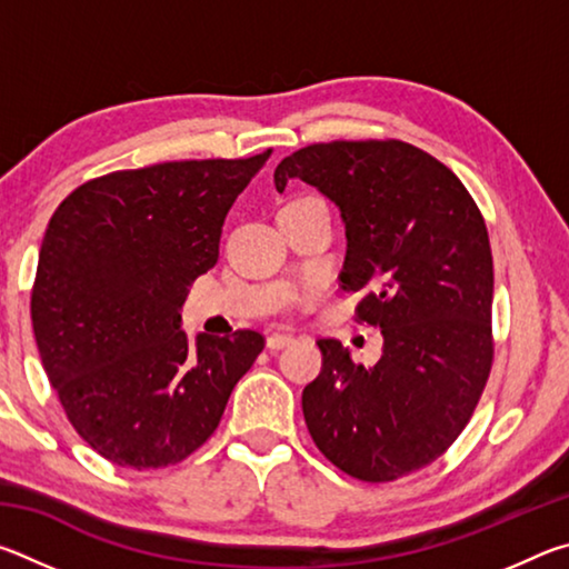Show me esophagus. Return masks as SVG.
<instances>
[{"mask_svg": "<svg viewBox=\"0 0 569 569\" xmlns=\"http://www.w3.org/2000/svg\"><path fill=\"white\" fill-rule=\"evenodd\" d=\"M288 343H293V333H271L266 339V346L271 351H281L283 346H288Z\"/></svg>", "mask_w": 569, "mask_h": 569, "instance_id": "34e87169", "label": "esophagus"}]
</instances>
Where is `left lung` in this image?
<instances>
[{
    "instance_id": "obj_1",
    "label": "left lung",
    "mask_w": 569,
    "mask_h": 569,
    "mask_svg": "<svg viewBox=\"0 0 569 569\" xmlns=\"http://www.w3.org/2000/svg\"><path fill=\"white\" fill-rule=\"evenodd\" d=\"M276 190L303 180L346 223L343 291L379 326L366 369L341 341H316L321 373L303 419L321 455L361 481H393L455 445L495 359L492 250L485 218L445 162L401 140H333L278 162Z\"/></svg>"
}]
</instances>
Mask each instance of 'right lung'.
<instances>
[{"label": "right lung", "instance_id": "1", "mask_svg": "<svg viewBox=\"0 0 569 569\" xmlns=\"http://www.w3.org/2000/svg\"><path fill=\"white\" fill-rule=\"evenodd\" d=\"M268 158L118 170L72 190L50 218L34 341L67 419L112 465L160 469L190 457L263 351L258 331L190 343L180 308L216 266L228 210Z\"/></svg>", "mask_w": 569, "mask_h": 569}]
</instances>
